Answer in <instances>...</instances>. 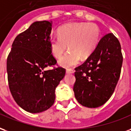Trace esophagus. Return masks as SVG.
<instances>
[{"label":"esophagus","instance_id":"1","mask_svg":"<svg viewBox=\"0 0 131 131\" xmlns=\"http://www.w3.org/2000/svg\"><path fill=\"white\" fill-rule=\"evenodd\" d=\"M67 73H73L74 72V70L72 68H67L66 69Z\"/></svg>","mask_w":131,"mask_h":131}]
</instances>
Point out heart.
Instances as JSON below:
<instances>
[{
    "mask_svg": "<svg viewBox=\"0 0 131 131\" xmlns=\"http://www.w3.org/2000/svg\"><path fill=\"white\" fill-rule=\"evenodd\" d=\"M101 38V30L93 23H70L59 28L58 35L49 38L52 55L59 59L68 49L70 51L59 60L62 66L71 67L80 63L81 58L86 59L96 49Z\"/></svg>",
    "mask_w": 131,
    "mask_h": 131,
    "instance_id": "heart-1",
    "label": "heart"
}]
</instances>
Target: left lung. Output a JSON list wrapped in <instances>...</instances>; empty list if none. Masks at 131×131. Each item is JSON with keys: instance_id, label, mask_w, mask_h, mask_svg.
Returning a JSON list of instances; mask_svg holds the SVG:
<instances>
[{"instance_id": "obj_1", "label": "left lung", "mask_w": 131, "mask_h": 131, "mask_svg": "<svg viewBox=\"0 0 131 131\" xmlns=\"http://www.w3.org/2000/svg\"><path fill=\"white\" fill-rule=\"evenodd\" d=\"M123 63L121 45L113 33L104 35L86 61L75 68L73 91L82 105H103L114 93Z\"/></svg>"}]
</instances>
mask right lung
<instances>
[{"label":"right lung","instance_id":"obj_1","mask_svg":"<svg viewBox=\"0 0 131 131\" xmlns=\"http://www.w3.org/2000/svg\"><path fill=\"white\" fill-rule=\"evenodd\" d=\"M52 22L33 23L27 30L17 35L7 59L9 88L15 102L30 113L48 110L55 101V89L66 74L57 67L50 51L49 35Z\"/></svg>","mask_w":131,"mask_h":131}]
</instances>
